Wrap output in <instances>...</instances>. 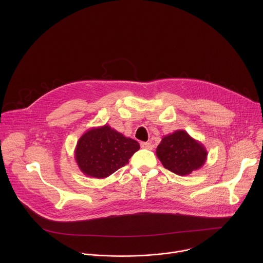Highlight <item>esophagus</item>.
I'll return each instance as SVG.
<instances>
[{"instance_id": "esophagus-1", "label": "esophagus", "mask_w": 263, "mask_h": 263, "mask_svg": "<svg viewBox=\"0 0 263 263\" xmlns=\"http://www.w3.org/2000/svg\"><path fill=\"white\" fill-rule=\"evenodd\" d=\"M140 145H141V147L147 148V149H152L153 148V145L149 143V142H140Z\"/></svg>"}]
</instances>
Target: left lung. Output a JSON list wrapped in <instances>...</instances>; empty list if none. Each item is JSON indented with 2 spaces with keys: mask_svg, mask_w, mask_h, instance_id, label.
<instances>
[{
  "mask_svg": "<svg viewBox=\"0 0 263 263\" xmlns=\"http://www.w3.org/2000/svg\"><path fill=\"white\" fill-rule=\"evenodd\" d=\"M156 155L162 165L180 176L200 170L207 160V149L203 143L184 130L163 136L156 148Z\"/></svg>",
  "mask_w": 263,
  "mask_h": 263,
  "instance_id": "8db88e82",
  "label": "left lung"
}]
</instances>
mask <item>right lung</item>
Instances as JSON below:
<instances>
[{
	"label": "right lung",
	"mask_w": 263,
	"mask_h": 263,
	"mask_svg": "<svg viewBox=\"0 0 263 263\" xmlns=\"http://www.w3.org/2000/svg\"><path fill=\"white\" fill-rule=\"evenodd\" d=\"M139 143L109 125L87 130L77 141L74 159L87 177L104 179L129 162Z\"/></svg>",
	"instance_id": "obj_1"
}]
</instances>
